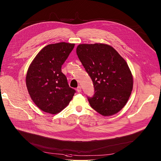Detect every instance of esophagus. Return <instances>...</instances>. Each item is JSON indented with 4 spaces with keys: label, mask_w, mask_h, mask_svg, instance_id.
Listing matches in <instances>:
<instances>
[{
    "label": "esophagus",
    "mask_w": 161,
    "mask_h": 161,
    "mask_svg": "<svg viewBox=\"0 0 161 161\" xmlns=\"http://www.w3.org/2000/svg\"><path fill=\"white\" fill-rule=\"evenodd\" d=\"M76 90H77V92H78V93H81V87L80 86H78V87H77Z\"/></svg>",
    "instance_id": "obj_1"
}]
</instances>
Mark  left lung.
<instances>
[{"mask_svg":"<svg viewBox=\"0 0 161 161\" xmlns=\"http://www.w3.org/2000/svg\"><path fill=\"white\" fill-rule=\"evenodd\" d=\"M76 53L93 83L95 93L87 97L91 107L104 116L117 113L126 104L133 89L126 62L105 44H81Z\"/></svg>","mask_w":161,"mask_h":161,"instance_id":"1","label":"left lung"}]
</instances>
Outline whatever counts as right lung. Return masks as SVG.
<instances>
[{"label":"right lung","instance_id":"right-lung-1","mask_svg":"<svg viewBox=\"0 0 161 161\" xmlns=\"http://www.w3.org/2000/svg\"><path fill=\"white\" fill-rule=\"evenodd\" d=\"M74 45L64 42L48 45L37 54L28 68L27 90L34 103L45 113H60L75 93L69 87L61 69Z\"/></svg>","mask_w":161,"mask_h":161}]
</instances>
